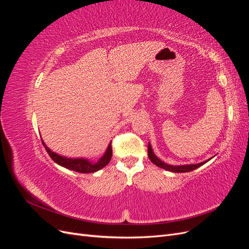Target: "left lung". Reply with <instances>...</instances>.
<instances>
[{"label":"left lung","instance_id":"left-lung-1","mask_svg":"<svg viewBox=\"0 0 249 249\" xmlns=\"http://www.w3.org/2000/svg\"><path fill=\"white\" fill-rule=\"evenodd\" d=\"M147 154H148V158L150 159V161H152L155 165H157V166H159L163 169H166L168 171H172V172H189V171H192L194 169L198 168L199 166H201L202 164H205L206 162H202V163H199V164H190V165H180V166H173V165H168V164H165L164 162H162L160 159H158V158L155 156L153 149H152V146H150V144L148 143V147H147Z\"/></svg>","mask_w":249,"mask_h":249}]
</instances>
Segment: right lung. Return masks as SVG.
<instances>
[{"label":"right lung","mask_w":249,"mask_h":249,"mask_svg":"<svg viewBox=\"0 0 249 249\" xmlns=\"http://www.w3.org/2000/svg\"><path fill=\"white\" fill-rule=\"evenodd\" d=\"M42 144L48 152L49 156L53 159V161H55L57 164L61 165V166H63L67 169H71V170L81 172V173H91V172H95L97 170L104 168L106 165H108V163L111 160V157H112L111 143L109 144L106 153H105V155L101 158L100 161L96 163H91L86 159H70V158L59 156L58 154L52 152V150L46 144H44L43 141H42Z\"/></svg>","instance_id":"1"}]
</instances>
